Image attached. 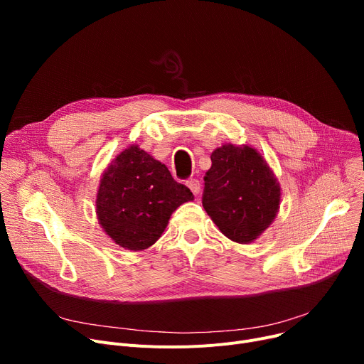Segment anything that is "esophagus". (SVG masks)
Masks as SVG:
<instances>
[{
  "label": "esophagus",
  "mask_w": 364,
  "mask_h": 364,
  "mask_svg": "<svg viewBox=\"0 0 364 364\" xmlns=\"http://www.w3.org/2000/svg\"><path fill=\"white\" fill-rule=\"evenodd\" d=\"M186 184H187V187H188L190 190H192L195 196H198V195L200 193V181H199V180H196V178H188V180L186 181Z\"/></svg>",
  "instance_id": "esophagus-1"
}]
</instances>
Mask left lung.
Masks as SVG:
<instances>
[{
    "label": "left lung",
    "instance_id": "left-lung-1",
    "mask_svg": "<svg viewBox=\"0 0 364 364\" xmlns=\"http://www.w3.org/2000/svg\"><path fill=\"white\" fill-rule=\"evenodd\" d=\"M203 177L202 205L224 236L254 242L274 220L280 187L259 153L250 146L214 150Z\"/></svg>",
    "mask_w": 364,
    "mask_h": 364
}]
</instances>
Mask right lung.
Listing matches in <instances>:
<instances>
[{
    "instance_id": "1",
    "label": "right lung",
    "mask_w": 364,
    "mask_h": 364,
    "mask_svg": "<svg viewBox=\"0 0 364 364\" xmlns=\"http://www.w3.org/2000/svg\"><path fill=\"white\" fill-rule=\"evenodd\" d=\"M193 193L172 178L168 168L137 146L109 165L97 193V217L114 243L147 250L164 233L171 214Z\"/></svg>"
}]
</instances>
